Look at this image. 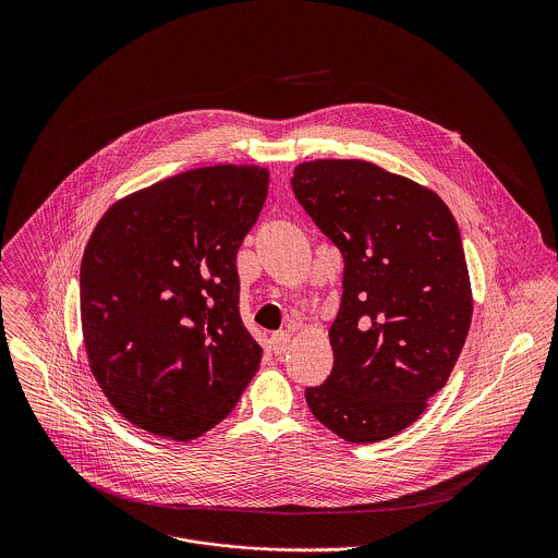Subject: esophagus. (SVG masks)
<instances>
[{"mask_svg": "<svg viewBox=\"0 0 558 558\" xmlns=\"http://www.w3.org/2000/svg\"><path fill=\"white\" fill-rule=\"evenodd\" d=\"M290 341H292V335L288 330H277L270 337V348H272L275 354H283L290 348Z\"/></svg>", "mask_w": 558, "mask_h": 558, "instance_id": "esophagus-1", "label": "esophagus"}]
</instances>
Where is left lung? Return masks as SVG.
<instances>
[{"label":"left lung","instance_id":"1","mask_svg":"<svg viewBox=\"0 0 558 558\" xmlns=\"http://www.w3.org/2000/svg\"><path fill=\"white\" fill-rule=\"evenodd\" d=\"M292 191L343 255L335 363L307 405L348 442L391 438L445 387L471 328L458 223L436 193L367 160L303 162Z\"/></svg>","mask_w":558,"mask_h":558}]
</instances>
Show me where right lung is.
Masks as SVG:
<instances>
[{"label":"right lung","instance_id":"obj_1","mask_svg":"<svg viewBox=\"0 0 558 558\" xmlns=\"http://www.w3.org/2000/svg\"><path fill=\"white\" fill-rule=\"evenodd\" d=\"M268 193L217 165L129 195L98 221L80 275L89 369L133 425L191 440L221 423L262 361L240 319L236 255Z\"/></svg>","mask_w":558,"mask_h":558}]
</instances>
